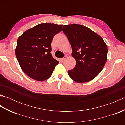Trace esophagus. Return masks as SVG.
Returning a JSON list of instances; mask_svg holds the SVG:
<instances>
[{"label": "esophagus", "instance_id": "esophagus-1", "mask_svg": "<svg viewBox=\"0 0 125 125\" xmlns=\"http://www.w3.org/2000/svg\"><path fill=\"white\" fill-rule=\"evenodd\" d=\"M66 58H67V56H65L63 57L62 58H61V61H62V62H63V61H64V60L66 59Z\"/></svg>", "mask_w": 125, "mask_h": 125}]
</instances>
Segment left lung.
I'll return each instance as SVG.
<instances>
[{
    "label": "left lung",
    "mask_w": 125,
    "mask_h": 125,
    "mask_svg": "<svg viewBox=\"0 0 125 125\" xmlns=\"http://www.w3.org/2000/svg\"><path fill=\"white\" fill-rule=\"evenodd\" d=\"M72 48L75 67L69 70L70 77L77 83L94 78L107 61V47L103 39L88 27L81 25H64L62 30Z\"/></svg>",
    "instance_id": "obj_1"
}]
</instances>
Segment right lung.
<instances>
[{"instance_id": "obj_1", "label": "right lung", "mask_w": 125, "mask_h": 125, "mask_svg": "<svg viewBox=\"0 0 125 125\" xmlns=\"http://www.w3.org/2000/svg\"><path fill=\"white\" fill-rule=\"evenodd\" d=\"M62 25L44 23L29 29L19 37L15 55L20 67L30 77L43 81L52 76L59 63L51 54V42Z\"/></svg>"}]
</instances>
